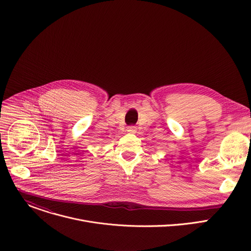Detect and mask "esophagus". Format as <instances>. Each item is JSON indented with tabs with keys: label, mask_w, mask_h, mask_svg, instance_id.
<instances>
[{
	"label": "esophagus",
	"mask_w": 251,
	"mask_h": 251,
	"mask_svg": "<svg viewBox=\"0 0 251 251\" xmlns=\"http://www.w3.org/2000/svg\"><path fill=\"white\" fill-rule=\"evenodd\" d=\"M136 131H137V128L135 126H129L127 128V132L129 133H136Z\"/></svg>",
	"instance_id": "obj_1"
}]
</instances>
